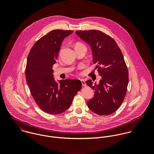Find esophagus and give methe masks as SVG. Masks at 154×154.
Returning a JSON list of instances; mask_svg holds the SVG:
<instances>
[{
	"instance_id": "1",
	"label": "esophagus",
	"mask_w": 154,
	"mask_h": 154,
	"mask_svg": "<svg viewBox=\"0 0 154 154\" xmlns=\"http://www.w3.org/2000/svg\"><path fill=\"white\" fill-rule=\"evenodd\" d=\"M81 82H82V86H84V87H86V86H87V84H86V83H85V80H84V79H81Z\"/></svg>"
}]
</instances>
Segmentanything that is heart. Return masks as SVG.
<instances>
[{"instance_id": "heart-1", "label": "heart", "mask_w": 154, "mask_h": 154, "mask_svg": "<svg viewBox=\"0 0 154 154\" xmlns=\"http://www.w3.org/2000/svg\"><path fill=\"white\" fill-rule=\"evenodd\" d=\"M77 44H76V45H77Z\"/></svg>"}]
</instances>
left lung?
I'll use <instances>...</instances> for the list:
<instances>
[{
    "label": "left lung",
    "instance_id": "obj_1",
    "mask_svg": "<svg viewBox=\"0 0 154 154\" xmlns=\"http://www.w3.org/2000/svg\"><path fill=\"white\" fill-rule=\"evenodd\" d=\"M91 47L93 62L97 64L100 83L86 81L94 90V97L87 101L88 108L100 116L114 112L122 104L129 82L128 69L123 54L109 35L98 30L78 31L75 32Z\"/></svg>",
    "mask_w": 154,
    "mask_h": 154
}]
</instances>
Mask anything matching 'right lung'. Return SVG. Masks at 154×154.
<instances>
[{"instance_id": "obj_1", "label": "right lung", "mask_w": 154, "mask_h": 154, "mask_svg": "<svg viewBox=\"0 0 154 154\" xmlns=\"http://www.w3.org/2000/svg\"><path fill=\"white\" fill-rule=\"evenodd\" d=\"M73 31L55 29L39 39L28 56L25 77L30 92L41 110L50 114L67 110L77 92L82 88L81 81L63 79L57 83L52 67L65 38Z\"/></svg>"}]
</instances>
